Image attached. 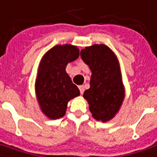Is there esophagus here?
I'll return each mask as SVG.
<instances>
[{
  "label": "esophagus",
  "instance_id": "1",
  "mask_svg": "<svg viewBox=\"0 0 157 157\" xmlns=\"http://www.w3.org/2000/svg\"><path fill=\"white\" fill-rule=\"evenodd\" d=\"M79 90H80V93L82 94L83 92H84V86H82V85H81V86H79Z\"/></svg>",
  "mask_w": 157,
  "mask_h": 157
}]
</instances>
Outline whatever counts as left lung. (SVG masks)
<instances>
[{
	"label": "left lung",
	"mask_w": 157,
	"mask_h": 157,
	"mask_svg": "<svg viewBox=\"0 0 157 157\" xmlns=\"http://www.w3.org/2000/svg\"><path fill=\"white\" fill-rule=\"evenodd\" d=\"M81 57L92 71L90 87L83 94L96 120L107 122L119 112L124 99L119 60L105 44H94L81 51Z\"/></svg>",
	"instance_id": "8db88e82"
}]
</instances>
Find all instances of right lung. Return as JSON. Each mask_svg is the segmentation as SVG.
Returning a JSON list of instances; mask_svg holds the SVG:
<instances>
[{"instance_id": "add662e5", "label": "right lung", "mask_w": 157, "mask_h": 157, "mask_svg": "<svg viewBox=\"0 0 157 157\" xmlns=\"http://www.w3.org/2000/svg\"><path fill=\"white\" fill-rule=\"evenodd\" d=\"M79 49L71 44H57L49 50L39 63L35 91L40 109L51 119L63 117L68 102L80 95L78 87L66 73V66L76 60Z\"/></svg>"}]
</instances>
